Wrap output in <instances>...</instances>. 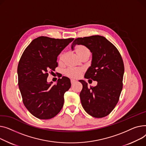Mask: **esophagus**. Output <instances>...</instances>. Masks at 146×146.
<instances>
[{
    "mask_svg": "<svg viewBox=\"0 0 146 146\" xmlns=\"http://www.w3.org/2000/svg\"><path fill=\"white\" fill-rule=\"evenodd\" d=\"M75 82H76V81L73 80H71V83L72 85H74Z\"/></svg>",
    "mask_w": 146,
    "mask_h": 146,
    "instance_id": "esophagus-1",
    "label": "esophagus"
}]
</instances>
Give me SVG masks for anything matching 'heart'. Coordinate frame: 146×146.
<instances>
[{
	"mask_svg": "<svg viewBox=\"0 0 146 146\" xmlns=\"http://www.w3.org/2000/svg\"><path fill=\"white\" fill-rule=\"evenodd\" d=\"M76 54L82 60L85 58H88L91 55V50L88 48L83 45H77L74 49ZM66 54L62 52L60 54L58 58V62L59 64H63L65 62ZM84 70L82 69H75V68H69L66 69L64 74L66 76L72 79L78 78L83 74Z\"/></svg>",
	"mask_w": 146,
	"mask_h": 146,
	"instance_id": "obj_1",
	"label": "heart"
}]
</instances>
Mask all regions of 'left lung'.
I'll return each mask as SVG.
<instances>
[{"label": "left lung", "mask_w": 146, "mask_h": 146, "mask_svg": "<svg viewBox=\"0 0 146 146\" xmlns=\"http://www.w3.org/2000/svg\"><path fill=\"white\" fill-rule=\"evenodd\" d=\"M76 44L87 46L92 53L91 66L85 78L98 82L97 86L88 87L86 82L80 80L82 84L80 94L82 106L90 115L104 117L115 108L123 89V58L117 48L104 36L76 38L72 43V49Z\"/></svg>", "instance_id": "1"}]
</instances>
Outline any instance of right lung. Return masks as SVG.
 Wrapping results in <instances>:
<instances>
[{
  "instance_id": "add662e5",
  "label": "right lung",
  "mask_w": 146,
  "mask_h": 146,
  "mask_svg": "<svg viewBox=\"0 0 146 146\" xmlns=\"http://www.w3.org/2000/svg\"><path fill=\"white\" fill-rule=\"evenodd\" d=\"M74 38L55 39L39 36L23 52L18 66V85L25 107L35 117L50 119L61 110L64 94L71 87L65 76L57 84L48 83L49 72L58 66L57 56Z\"/></svg>"
}]
</instances>
